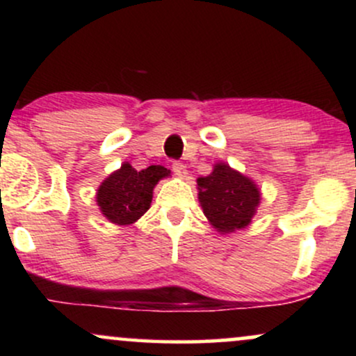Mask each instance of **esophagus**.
<instances>
[{
	"label": "esophagus",
	"instance_id": "34e87169",
	"mask_svg": "<svg viewBox=\"0 0 356 356\" xmlns=\"http://www.w3.org/2000/svg\"><path fill=\"white\" fill-rule=\"evenodd\" d=\"M172 170H174L175 175H179V177H186V174H187V167L179 161L172 162Z\"/></svg>",
	"mask_w": 356,
	"mask_h": 356
}]
</instances>
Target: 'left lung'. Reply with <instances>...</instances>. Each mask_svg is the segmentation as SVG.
Listing matches in <instances>:
<instances>
[{
    "label": "left lung",
    "instance_id": "8db88e82",
    "mask_svg": "<svg viewBox=\"0 0 356 356\" xmlns=\"http://www.w3.org/2000/svg\"><path fill=\"white\" fill-rule=\"evenodd\" d=\"M197 189L204 214L219 232L246 227L259 204L256 184L226 164L214 165L207 177H199Z\"/></svg>",
    "mask_w": 356,
    "mask_h": 356
}]
</instances>
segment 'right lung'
<instances>
[{
  "label": "right lung",
  "mask_w": 356,
  "mask_h": 356,
  "mask_svg": "<svg viewBox=\"0 0 356 356\" xmlns=\"http://www.w3.org/2000/svg\"><path fill=\"white\" fill-rule=\"evenodd\" d=\"M169 174L170 170L162 165L136 170L130 164H124L99 187L97 202L102 214L120 226L136 222L150 207L155 184Z\"/></svg>",
  "instance_id": "1"
}]
</instances>
